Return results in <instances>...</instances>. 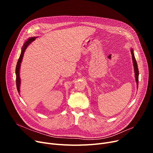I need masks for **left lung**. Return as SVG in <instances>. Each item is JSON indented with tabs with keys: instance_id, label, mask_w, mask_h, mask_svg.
Returning a JSON list of instances; mask_svg holds the SVG:
<instances>
[{
	"instance_id": "1",
	"label": "left lung",
	"mask_w": 153,
	"mask_h": 153,
	"mask_svg": "<svg viewBox=\"0 0 153 153\" xmlns=\"http://www.w3.org/2000/svg\"><path fill=\"white\" fill-rule=\"evenodd\" d=\"M131 54L132 56V61L133 63V68H134V77H135V81L136 82V85H137V88L138 86V77H139V71L138 68V64L137 62H136L135 57H134V51L133 48H131L130 50Z\"/></svg>"
}]
</instances>
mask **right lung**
Masks as SVG:
<instances>
[{
    "mask_svg": "<svg viewBox=\"0 0 153 153\" xmlns=\"http://www.w3.org/2000/svg\"><path fill=\"white\" fill-rule=\"evenodd\" d=\"M37 37H30L29 38L27 41L25 42V43H24L23 46L21 50V54L19 57V59L18 60L17 66H16V69H15V74H16V84H17V91L20 94V84H21V79L20 77V66H21V63L23 59V57L24 53H25V51L26 50V49L27 48V47L29 46V45L30 43H31L33 42L34 40H35V39Z\"/></svg>",
    "mask_w": 153,
    "mask_h": 153,
    "instance_id": "obj_1",
    "label": "right lung"
}]
</instances>
